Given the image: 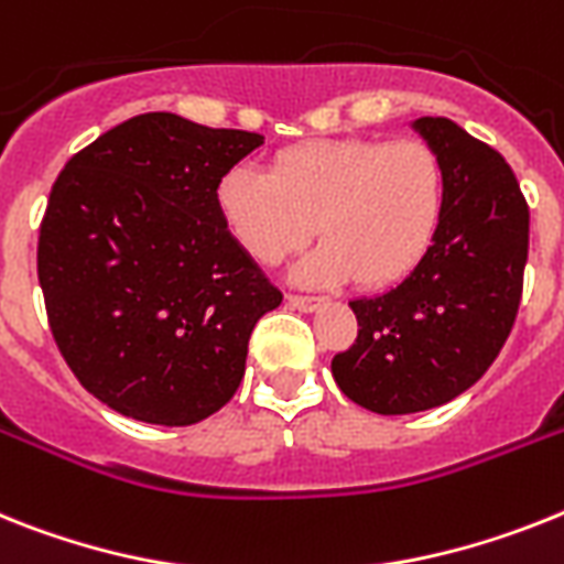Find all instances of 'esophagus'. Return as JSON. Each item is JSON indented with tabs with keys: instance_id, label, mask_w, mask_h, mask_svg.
Returning a JSON list of instances; mask_svg holds the SVG:
<instances>
[{
	"instance_id": "34e87169",
	"label": "esophagus",
	"mask_w": 564,
	"mask_h": 564,
	"mask_svg": "<svg viewBox=\"0 0 564 564\" xmlns=\"http://www.w3.org/2000/svg\"><path fill=\"white\" fill-rule=\"evenodd\" d=\"M324 297H315V295H286V304L295 306L301 312H315L321 306Z\"/></svg>"
}]
</instances>
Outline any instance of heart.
Segmentation results:
<instances>
[{
    "label": "heart",
    "instance_id": "obj_1",
    "mask_svg": "<svg viewBox=\"0 0 564 564\" xmlns=\"http://www.w3.org/2000/svg\"><path fill=\"white\" fill-rule=\"evenodd\" d=\"M231 240L260 267H278L321 240L295 269L310 286L358 278L384 290L413 274L444 212V165L421 140L338 137L278 151L269 172L235 165L215 188Z\"/></svg>",
    "mask_w": 564,
    "mask_h": 564
}]
</instances>
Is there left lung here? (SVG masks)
I'll return each mask as SVG.
<instances>
[{
	"mask_svg": "<svg viewBox=\"0 0 564 564\" xmlns=\"http://www.w3.org/2000/svg\"><path fill=\"white\" fill-rule=\"evenodd\" d=\"M413 129L444 165L433 246L395 290L349 301L358 338L333 358L340 392L381 415L433 410L473 387L513 329L531 212L499 151L447 117Z\"/></svg>",
	"mask_w": 564,
	"mask_h": 564,
	"instance_id": "1",
	"label": "left lung"
}]
</instances>
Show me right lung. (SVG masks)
Wrapping results in <instances>:
<instances>
[{
  "mask_svg": "<svg viewBox=\"0 0 564 564\" xmlns=\"http://www.w3.org/2000/svg\"><path fill=\"white\" fill-rule=\"evenodd\" d=\"M263 145L151 111L65 163L36 272L70 372L120 415L186 427L240 387L249 335L283 295L217 215L215 188Z\"/></svg>",
  "mask_w": 564,
  "mask_h": 564,
  "instance_id": "add662e5",
  "label": "right lung"
}]
</instances>
